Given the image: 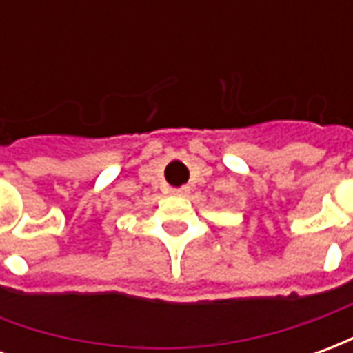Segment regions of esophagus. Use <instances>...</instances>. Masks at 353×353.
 Masks as SVG:
<instances>
[{"instance_id": "esophagus-1", "label": "esophagus", "mask_w": 353, "mask_h": 353, "mask_svg": "<svg viewBox=\"0 0 353 353\" xmlns=\"http://www.w3.org/2000/svg\"><path fill=\"white\" fill-rule=\"evenodd\" d=\"M172 194H176V196H183V194H187L189 192V187H179V189H172Z\"/></svg>"}]
</instances>
